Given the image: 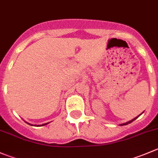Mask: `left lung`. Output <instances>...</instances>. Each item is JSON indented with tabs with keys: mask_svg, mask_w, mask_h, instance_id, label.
<instances>
[{
	"mask_svg": "<svg viewBox=\"0 0 158 158\" xmlns=\"http://www.w3.org/2000/svg\"><path fill=\"white\" fill-rule=\"evenodd\" d=\"M140 115H141V114H140V115H139V116H137V117H135V118H134V119H133V120H130V121L127 122V123H122V124H120V126H125V125H127V124H129V123H132V122H133V121H134V120H136V119H137V118H138V117H139V116H140Z\"/></svg>",
	"mask_w": 158,
	"mask_h": 158,
	"instance_id": "1",
	"label": "left lung"
}]
</instances>
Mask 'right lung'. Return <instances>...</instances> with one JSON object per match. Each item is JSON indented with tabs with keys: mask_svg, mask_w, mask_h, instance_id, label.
Instances as JSON below:
<instances>
[{
	"mask_svg": "<svg viewBox=\"0 0 158 158\" xmlns=\"http://www.w3.org/2000/svg\"><path fill=\"white\" fill-rule=\"evenodd\" d=\"M26 123H28L29 125H32V124H31V123H27V122H26ZM50 123V122H49ZM44 123V124H42V125H35V126H36V127H42V126H45V125H47L48 124V123ZM32 126H34V125H32Z\"/></svg>",
	"mask_w": 158,
	"mask_h": 158,
	"instance_id": "1",
	"label": "right lung"
}]
</instances>
